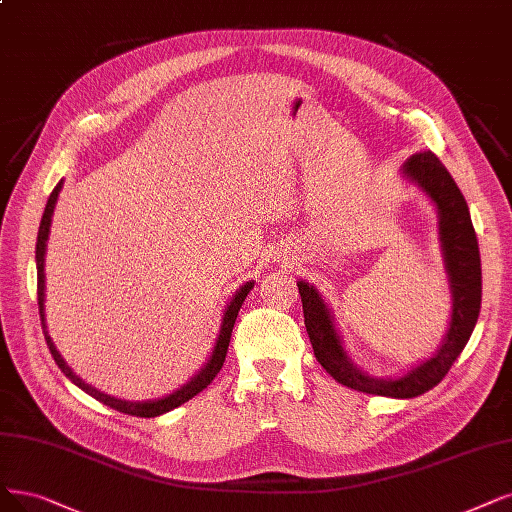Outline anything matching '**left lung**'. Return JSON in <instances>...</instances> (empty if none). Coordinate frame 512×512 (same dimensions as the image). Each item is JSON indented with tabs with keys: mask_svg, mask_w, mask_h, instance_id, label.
<instances>
[{
	"mask_svg": "<svg viewBox=\"0 0 512 512\" xmlns=\"http://www.w3.org/2000/svg\"><path fill=\"white\" fill-rule=\"evenodd\" d=\"M403 176L416 182L433 199L439 214V241L449 288H452V321H449V330L437 353L401 378L384 380L361 372L346 355L332 313L325 306L321 294L306 281H298L304 325L323 370L340 384L355 388L359 393L393 399L424 395L445 378L449 367L454 365L470 334H473L481 309L479 243L466 199L452 174L445 170L435 153L424 151L403 163Z\"/></svg>",
	"mask_w": 512,
	"mask_h": 512,
	"instance_id": "left-lung-1",
	"label": "left lung"
}]
</instances>
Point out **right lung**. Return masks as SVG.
Returning <instances> with one entry per match:
<instances>
[{"instance_id": "obj_1", "label": "right lung", "mask_w": 512, "mask_h": 512, "mask_svg": "<svg viewBox=\"0 0 512 512\" xmlns=\"http://www.w3.org/2000/svg\"><path fill=\"white\" fill-rule=\"evenodd\" d=\"M63 189V180L58 182L54 187V191L50 193V199L46 203V210L42 216V224H39V233H37V243H35V262H37V304H39V319H42V327H44V336L48 342V349L56 361V365L60 367V372H63L73 384H77L81 391H86L90 397H94L96 401L105 403L113 410L121 412V414H128V416H138V418H155L166 414L174 407L182 405L185 401L193 399L197 393H201L203 388H208V384L216 378V374L220 372V367L224 363V357H227L229 351V342H231V332H233V325L237 319V313L241 309V304L245 300V296L250 294V290L254 288V281H248L245 285L237 290V294L233 296V300L227 304V309H224L222 315V323H220V334L216 338L214 344V351L210 361L201 367V372L191 378V382H187L182 388H178L176 393L163 397V399H155V401H124V399H115L111 395L100 393L98 388H94L92 384H86L79 376H75V372L67 365V361L60 357V353L56 351V346L48 334V325H46V311H44V300H46V273H44V262H46V241L50 235V224H52V214H54V206H56V199L58 193Z\"/></svg>"}]
</instances>
